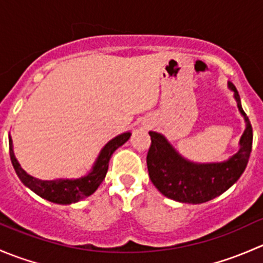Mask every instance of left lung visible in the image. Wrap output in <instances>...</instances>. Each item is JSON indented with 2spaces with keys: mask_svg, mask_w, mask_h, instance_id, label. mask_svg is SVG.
Wrapping results in <instances>:
<instances>
[{
  "mask_svg": "<svg viewBox=\"0 0 263 263\" xmlns=\"http://www.w3.org/2000/svg\"><path fill=\"white\" fill-rule=\"evenodd\" d=\"M228 86L234 91L238 109L245 117L246 129L240 137L237 154L221 163L197 164L184 159L171 142L158 132L150 131L151 145L146 163L153 184L165 197L183 203H203L229 190L245 172L252 151L251 122L243 110L240 98L232 82Z\"/></svg>",
  "mask_w": 263,
  "mask_h": 263,
  "instance_id": "obj_1",
  "label": "left lung"
}]
</instances>
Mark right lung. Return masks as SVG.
<instances>
[{
  "mask_svg": "<svg viewBox=\"0 0 263 263\" xmlns=\"http://www.w3.org/2000/svg\"><path fill=\"white\" fill-rule=\"evenodd\" d=\"M131 137V132H124L118 135L115 139L110 140L100 151L97 161L92 165L91 171L86 176L80 177L76 179H53V181H42V179L31 177L24 171L18 164L17 159L15 158L14 150H12V140L9 137L10 145V158L14 165L15 172L20 181L28 188H30L34 193L41 196L44 200L50 201L53 203H60V205H70L81 201L82 198L89 197L90 195L98 190L102 182L104 181L105 174L108 172L110 156L119 146L128 141Z\"/></svg>",
  "mask_w": 263,
  "mask_h": 263,
  "instance_id": "1",
  "label": "right lung"
}]
</instances>
